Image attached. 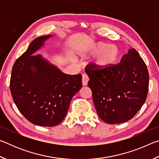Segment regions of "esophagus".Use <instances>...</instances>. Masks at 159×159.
<instances>
[{
  "label": "esophagus",
  "mask_w": 159,
  "mask_h": 159,
  "mask_svg": "<svg viewBox=\"0 0 159 159\" xmlns=\"http://www.w3.org/2000/svg\"><path fill=\"white\" fill-rule=\"evenodd\" d=\"M88 80H89V79H88V77L86 76V75L83 74V76H82V85L83 86H86L88 85Z\"/></svg>",
  "instance_id": "34e87169"
}]
</instances>
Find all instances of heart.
<instances>
[{"mask_svg":"<svg viewBox=\"0 0 159 159\" xmlns=\"http://www.w3.org/2000/svg\"><path fill=\"white\" fill-rule=\"evenodd\" d=\"M102 51H101V50ZM97 55L93 61V66L98 70H105L114 66L120 57V50L115 45L98 43L84 48L80 55L85 57L88 55Z\"/></svg>","mask_w":159,"mask_h":159,"instance_id":"obj_1","label":"heart"}]
</instances>
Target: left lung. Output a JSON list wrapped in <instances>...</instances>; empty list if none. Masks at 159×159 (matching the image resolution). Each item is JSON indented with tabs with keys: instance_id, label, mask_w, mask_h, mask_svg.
I'll return each mask as SVG.
<instances>
[{
	"instance_id": "8db88e82",
	"label": "left lung",
	"mask_w": 159,
	"mask_h": 159,
	"mask_svg": "<svg viewBox=\"0 0 159 159\" xmlns=\"http://www.w3.org/2000/svg\"><path fill=\"white\" fill-rule=\"evenodd\" d=\"M94 69L90 64L85 72L99 118L109 124L133 118L144 104L149 89L147 66L137 50H128L120 63L111 68Z\"/></svg>"
}]
</instances>
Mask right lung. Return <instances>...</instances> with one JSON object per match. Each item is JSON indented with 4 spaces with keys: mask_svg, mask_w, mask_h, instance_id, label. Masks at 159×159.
I'll return each instance as SVG.
<instances>
[{
    "mask_svg": "<svg viewBox=\"0 0 159 159\" xmlns=\"http://www.w3.org/2000/svg\"><path fill=\"white\" fill-rule=\"evenodd\" d=\"M52 35L36 38L14 64L10 91L19 111L40 126H55L62 121L74 95L82 87L80 74L63 73L41 55H35Z\"/></svg>",
    "mask_w": 159,
    "mask_h": 159,
    "instance_id": "add662e5",
    "label": "right lung"
}]
</instances>
